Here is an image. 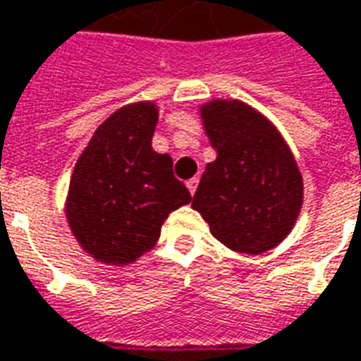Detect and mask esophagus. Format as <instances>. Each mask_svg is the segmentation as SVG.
<instances>
[{
	"label": "esophagus",
	"instance_id": "esophagus-1",
	"mask_svg": "<svg viewBox=\"0 0 361 361\" xmlns=\"http://www.w3.org/2000/svg\"><path fill=\"white\" fill-rule=\"evenodd\" d=\"M198 183H200L198 177H194V178H190V180H186V188H188V192H190L192 196H194V192H196V188H198Z\"/></svg>",
	"mask_w": 361,
	"mask_h": 361
}]
</instances>
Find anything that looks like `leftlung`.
<instances>
[{"instance_id": "left-lung-1", "label": "left lung", "mask_w": 361, "mask_h": 361, "mask_svg": "<svg viewBox=\"0 0 361 361\" xmlns=\"http://www.w3.org/2000/svg\"><path fill=\"white\" fill-rule=\"evenodd\" d=\"M200 115L217 157L207 163L192 207L227 248L242 254L275 248L304 202L290 148L277 126L238 99H212Z\"/></svg>"}]
</instances>
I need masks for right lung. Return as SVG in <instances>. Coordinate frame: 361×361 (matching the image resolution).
I'll list each match as a JSON object with an SVG mask.
<instances>
[{
    "label": "right lung",
    "instance_id": "right-lung-1",
    "mask_svg": "<svg viewBox=\"0 0 361 361\" xmlns=\"http://www.w3.org/2000/svg\"><path fill=\"white\" fill-rule=\"evenodd\" d=\"M157 105H125L97 126L76 159L65 213L96 262L126 265L155 246L161 225L190 192L173 175L169 154L152 148Z\"/></svg>",
    "mask_w": 361,
    "mask_h": 361
}]
</instances>
